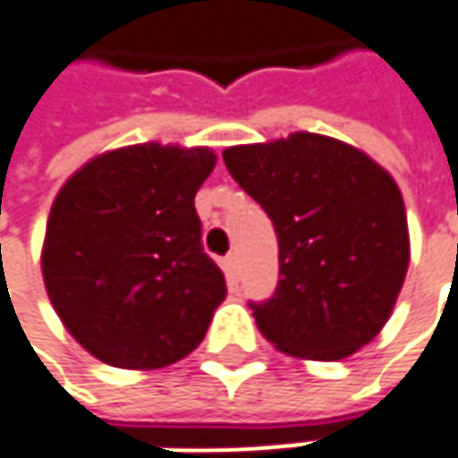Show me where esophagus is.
I'll list each match as a JSON object with an SVG mask.
<instances>
[{"label":"esophagus","instance_id":"34e87169","mask_svg":"<svg viewBox=\"0 0 458 458\" xmlns=\"http://www.w3.org/2000/svg\"><path fill=\"white\" fill-rule=\"evenodd\" d=\"M223 272H225L228 283H235V277H238V256L230 254L223 259Z\"/></svg>","mask_w":458,"mask_h":458}]
</instances>
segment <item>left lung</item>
Segmentation results:
<instances>
[{"label":"left lung","instance_id":"obj_1","mask_svg":"<svg viewBox=\"0 0 458 458\" xmlns=\"http://www.w3.org/2000/svg\"><path fill=\"white\" fill-rule=\"evenodd\" d=\"M223 160L280 243L277 290L251 303L259 332L295 358L358 352L389 321L410 267L396 181L358 148L310 131L228 148Z\"/></svg>","mask_w":458,"mask_h":458}]
</instances>
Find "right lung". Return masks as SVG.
Masks as SVG:
<instances>
[{"instance_id": "right-lung-1", "label": "right lung", "mask_w": 458, "mask_h": 458, "mask_svg": "<svg viewBox=\"0 0 458 458\" xmlns=\"http://www.w3.org/2000/svg\"><path fill=\"white\" fill-rule=\"evenodd\" d=\"M209 148L131 145L85 163L56 194L41 269L51 306L93 358L149 370L186 358L225 301L194 197Z\"/></svg>"}]
</instances>
